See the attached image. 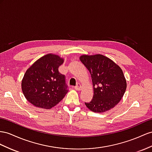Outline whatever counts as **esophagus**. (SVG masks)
<instances>
[{
    "label": "esophagus",
    "instance_id": "esophagus-1",
    "mask_svg": "<svg viewBox=\"0 0 152 152\" xmlns=\"http://www.w3.org/2000/svg\"><path fill=\"white\" fill-rule=\"evenodd\" d=\"M81 88H82V87H81V84H80V83H77V84L76 85V86L75 87V90H76V91H81Z\"/></svg>",
    "mask_w": 152,
    "mask_h": 152
}]
</instances>
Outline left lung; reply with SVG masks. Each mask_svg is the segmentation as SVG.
I'll return each instance as SVG.
<instances>
[{
	"mask_svg": "<svg viewBox=\"0 0 152 152\" xmlns=\"http://www.w3.org/2000/svg\"><path fill=\"white\" fill-rule=\"evenodd\" d=\"M80 60L91 73L94 89L92 99L85 103V105L97 113L114 108L123 98L126 88L122 69L102 54L82 55Z\"/></svg>",
	"mask_w": 152,
	"mask_h": 152,
	"instance_id": "1",
	"label": "left lung"
}]
</instances>
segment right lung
Segmentation results:
<instances>
[{
	"label": "right lung",
	"mask_w": 152,
	"mask_h": 152,
	"mask_svg": "<svg viewBox=\"0 0 152 152\" xmlns=\"http://www.w3.org/2000/svg\"><path fill=\"white\" fill-rule=\"evenodd\" d=\"M64 59L48 54L27 70L22 81L24 96L34 106L45 109L54 107L68 92L65 76L58 71Z\"/></svg>",
	"instance_id": "add662e5"
}]
</instances>
